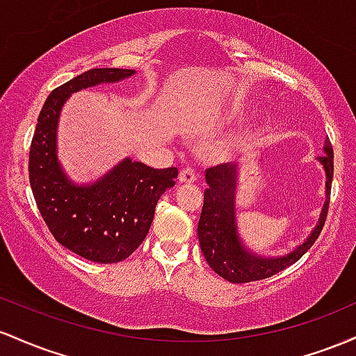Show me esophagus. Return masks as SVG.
<instances>
[{
    "mask_svg": "<svg viewBox=\"0 0 356 356\" xmlns=\"http://www.w3.org/2000/svg\"><path fill=\"white\" fill-rule=\"evenodd\" d=\"M197 178H198L197 173H195L191 168H183V170L179 171V175H178L179 183H193Z\"/></svg>",
    "mask_w": 356,
    "mask_h": 356,
    "instance_id": "34e87169",
    "label": "esophagus"
}]
</instances>
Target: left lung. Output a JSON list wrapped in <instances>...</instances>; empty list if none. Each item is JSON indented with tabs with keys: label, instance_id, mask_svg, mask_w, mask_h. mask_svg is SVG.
<instances>
[{
	"label": "left lung",
	"instance_id": "obj_1",
	"mask_svg": "<svg viewBox=\"0 0 356 356\" xmlns=\"http://www.w3.org/2000/svg\"><path fill=\"white\" fill-rule=\"evenodd\" d=\"M325 156H319L326 171V203L319 215L318 225L301 245L281 257L267 259L245 249L235 222V188H237V166L223 163L205 171L209 188L205 190L203 209L198 222V241L202 252L211 269L220 277L235 284L262 281L281 273L311 249L321 234L330 207V191L333 181V147L330 139L325 141Z\"/></svg>",
	"mask_w": 356,
	"mask_h": 356
}]
</instances>
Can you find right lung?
<instances>
[{
  "mask_svg": "<svg viewBox=\"0 0 356 356\" xmlns=\"http://www.w3.org/2000/svg\"><path fill=\"white\" fill-rule=\"evenodd\" d=\"M129 69H90L50 92L30 146V185L55 241L99 264L124 261L149 232L159 197L175 185L177 168L154 170L126 158L92 185H77L57 158L62 106L74 92L131 77Z\"/></svg>",
  "mask_w": 356,
  "mask_h": 356,
  "instance_id": "right-lung-1",
  "label": "right lung"
}]
</instances>
